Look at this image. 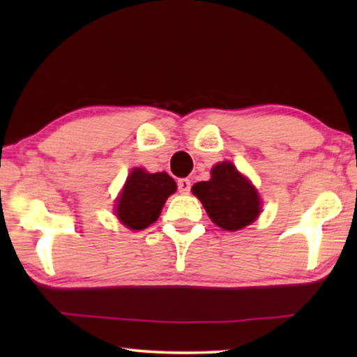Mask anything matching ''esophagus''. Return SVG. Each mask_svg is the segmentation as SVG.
I'll use <instances>...</instances> for the list:
<instances>
[{
  "instance_id": "esophagus-1",
  "label": "esophagus",
  "mask_w": 357,
  "mask_h": 357,
  "mask_svg": "<svg viewBox=\"0 0 357 357\" xmlns=\"http://www.w3.org/2000/svg\"><path fill=\"white\" fill-rule=\"evenodd\" d=\"M177 185H178V192L183 195H187L190 192V188H192V182H190L188 178H180Z\"/></svg>"
}]
</instances>
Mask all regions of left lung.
Segmentation results:
<instances>
[{
    "mask_svg": "<svg viewBox=\"0 0 357 357\" xmlns=\"http://www.w3.org/2000/svg\"><path fill=\"white\" fill-rule=\"evenodd\" d=\"M192 192L203 203L211 221L224 231L243 229L261 211L257 188L229 160L214 165L211 178L195 183Z\"/></svg>",
    "mask_w": 357,
    "mask_h": 357,
    "instance_id": "left-lung-1",
    "label": "left lung"
}]
</instances>
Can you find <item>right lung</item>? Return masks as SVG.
I'll list each match as a JSON object with an SVG mask.
<instances>
[{"label": "right lung", "instance_id": "add662e5", "mask_svg": "<svg viewBox=\"0 0 357 357\" xmlns=\"http://www.w3.org/2000/svg\"><path fill=\"white\" fill-rule=\"evenodd\" d=\"M175 190L177 183L169 174H149L136 167L130 172L120 197L116 198V218L131 231H143L158 221L165 199L175 193Z\"/></svg>", "mask_w": 357, "mask_h": 357}]
</instances>
